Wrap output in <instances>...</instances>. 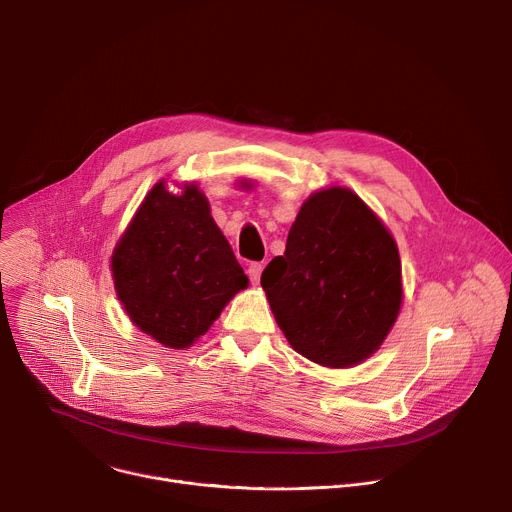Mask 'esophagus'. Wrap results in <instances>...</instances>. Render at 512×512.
<instances>
[{"instance_id":"1","label":"esophagus","mask_w":512,"mask_h":512,"mask_svg":"<svg viewBox=\"0 0 512 512\" xmlns=\"http://www.w3.org/2000/svg\"><path fill=\"white\" fill-rule=\"evenodd\" d=\"M261 271H263V263H251L247 273H249V279L253 283H259V277H261Z\"/></svg>"}]
</instances>
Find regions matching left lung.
Returning <instances> with one entry per match:
<instances>
[{
	"mask_svg": "<svg viewBox=\"0 0 512 512\" xmlns=\"http://www.w3.org/2000/svg\"><path fill=\"white\" fill-rule=\"evenodd\" d=\"M261 285L296 352L330 369L369 358L393 328L401 259L379 216L348 188L312 194Z\"/></svg>",
	"mask_w": 512,
	"mask_h": 512,
	"instance_id": "8db88e82",
	"label": "left lung"
}]
</instances>
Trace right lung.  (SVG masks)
Here are the masks:
<instances>
[{
  "label": "right lung",
  "instance_id": "obj_1",
  "mask_svg": "<svg viewBox=\"0 0 512 512\" xmlns=\"http://www.w3.org/2000/svg\"><path fill=\"white\" fill-rule=\"evenodd\" d=\"M111 269L131 322L168 348H188L249 285L196 184L182 194L156 184L119 239Z\"/></svg>",
  "mask_w": 512,
  "mask_h": 512
}]
</instances>
